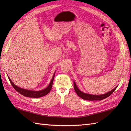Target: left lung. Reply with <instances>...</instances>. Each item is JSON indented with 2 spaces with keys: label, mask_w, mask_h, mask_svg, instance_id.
Segmentation results:
<instances>
[{
  "label": "left lung",
  "mask_w": 131,
  "mask_h": 131,
  "mask_svg": "<svg viewBox=\"0 0 131 131\" xmlns=\"http://www.w3.org/2000/svg\"><path fill=\"white\" fill-rule=\"evenodd\" d=\"M74 90L75 92H76L77 94H78V96L80 97V98H81L82 99H83V100H87V101H101L110 96V95L113 93L114 91L115 90V89L117 88V86L115 87V88L113 90L109 91V92H107L105 94H100V95L91 94L86 93L82 92V91H81L78 88V87L76 84H75V81H74Z\"/></svg>",
  "instance_id": "obj_1"
}]
</instances>
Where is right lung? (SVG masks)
<instances>
[{"mask_svg": "<svg viewBox=\"0 0 131 131\" xmlns=\"http://www.w3.org/2000/svg\"><path fill=\"white\" fill-rule=\"evenodd\" d=\"M55 73L56 72H54L53 74V77H52V79H51V80L50 82V84L49 85V86H47L46 88L43 89L42 90H40V91H31V90H27V89L19 88V87H18L17 86H16L15 84H14L13 81L11 80V79H10L9 76H7V77H8L9 80L11 84V85L13 86L14 89L16 90L18 93L21 94L22 95H23V96H24L25 97H27L39 98V97H41L45 96V95L47 94L50 92V91H51V88H52V84H53V81L54 79Z\"/></svg>", "mask_w": 131, "mask_h": 131, "instance_id": "right-lung-1", "label": "right lung"}]
</instances>
